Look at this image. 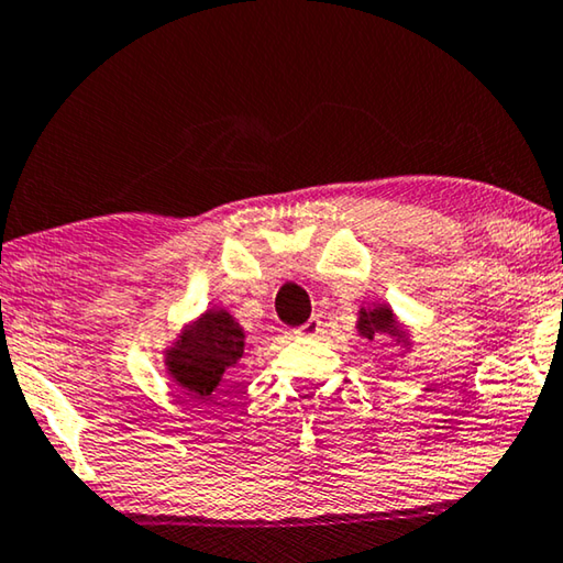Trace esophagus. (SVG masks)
Wrapping results in <instances>:
<instances>
[{
    "label": "esophagus",
    "instance_id": "34e87169",
    "mask_svg": "<svg viewBox=\"0 0 563 563\" xmlns=\"http://www.w3.org/2000/svg\"><path fill=\"white\" fill-rule=\"evenodd\" d=\"M322 327H324L322 319L311 317V319H307L305 324L297 327V330H294V334H297V336H309V340H317V336L322 334Z\"/></svg>",
    "mask_w": 563,
    "mask_h": 563
}]
</instances>
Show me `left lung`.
Masks as SVG:
<instances>
[{
  "instance_id": "left-lung-1",
  "label": "left lung",
  "mask_w": 563,
  "mask_h": 563,
  "mask_svg": "<svg viewBox=\"0 0 563 563\" xmlns=\"http://www.w3.org/2000/svg\"><path fill=\"white\" fill-rule=\"evenodd\" d=\"M357 332L360 336H365V340H375V336L385 334V336H393L395 342H405L408 344V332L402 330V324L397 322V317L393 314V309L387 305H377L372 309H360V319H357Z\"/></svg>"
}]
</instances>
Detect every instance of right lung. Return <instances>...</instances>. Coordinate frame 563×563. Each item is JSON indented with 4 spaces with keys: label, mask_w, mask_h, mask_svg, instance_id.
Instances as JSON below:
<instances>
[{
    "label": "right lung",
    "mask_w": 563,
    "mask_h": 563,
    "mask_svg": "<svg viewBox=\"0 0 563 563\" xmlns=\"http://www.w3.org/2000/svg\"><path fill=\"white\" fill-rule=\"evenodd\" d=\"M246 334L227 309L203 311L166 350V369L180 390L206 402L223 372L244 357Z\"/></svg>",
    "instance_id": "right-lung-1"
}]
</instances>
